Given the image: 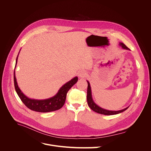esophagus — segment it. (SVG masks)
<instances>
[{"label": "esophagus", "instance_id": "esophagus-1", "mask_svg": "<svg viewBox=\"0 0 151 151\" xmlns=\"http://www.w3.org/2000/svg\"><path fill=\"white\" fill-rule=\"evenodd\" d=\"M78 75L79 78H84L86 76V75H87V73H86L85 70H81L78 73Z\"/></svg>", "mask_w": 151, "mask_h": 151}]
</instances>
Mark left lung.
Listing matches in <instances>:
<instances>
[{"label":"left lung","mask_w":151,"mask_h":151,"mask_svg":"<svg viewBox=\"0 0 151 151\" xmlns=\"http://www.w3.org/2000/svg\"><path fill=\"white\" fill-rule=\"evenodd\" d=\"M119 46H121L123 49L129 50V48L126 47L125 44H124L122 42H119ZM88 83V88H87V103L90 108L94 112L100 114H103L104 115H116L120 114L125 110H127L128 107H127L126 108L123 109L122 110L119 111H109V110H107L105 109L102 108V107H100L98 106L93 100V97H92V93H91V86L90 83L88 81H87Z\"/></svg>","instance_id":"8db88e82"}]
</instances>
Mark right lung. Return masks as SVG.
<instances>
[{
    "label": "right lung",
    "mask_w": 151,
    "mask_h": 151,
    "mask_svg": "<svg viewBox=\"0 0 151 151\" xmlns=\"http://www.w3.org/2000/svg\"><path fill=\"white\" fill-rule=\"evenodd\" d=\"M19 51L16 58L15 67L17 63L18 57L19 55ZM14 85L15 91L20 98L21 100L28 107L29 109L39 112H50L55 111L60 109L63 107L64 103H65L66 95L68 91L73 87V85L75 84L78 80V78L75 76L72 78L70 81L64 84L62 87L59 89L57 93L52 97L44 99V100H37L29 98L26 95H24L23 92L21 91L17 82V79L15 78V73L14 70Z\"/></svg>",
    "instance_id": "add662e5"
}]
</instances>
